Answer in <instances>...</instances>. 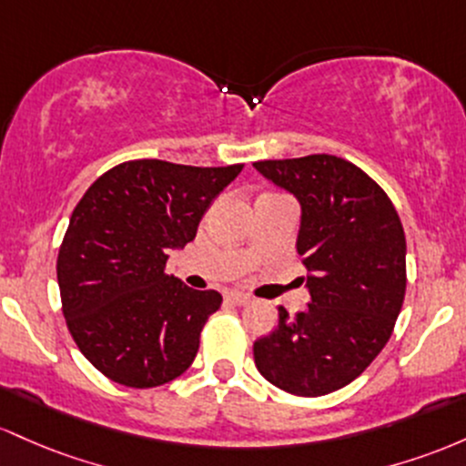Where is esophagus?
Returning <instances> with one entry per match:
<instances>
[{
  "mask_svg": "<svg viewBox=\"0 0 466 466\" xmlns=\"http://www.w3.org/2000/svg\"><path fill=\"white\" fill-rule=\"evenodd\" d=\"M227 299L231 301V303H235V306H247V303H250V297L248 295H244V292H228L227 295Z\"/></svg>",
  "mask_w": 466,
  "mask_h": 466,
  "instance_id": "34e87169",
  "label": "esophagus"
}]
</instances>
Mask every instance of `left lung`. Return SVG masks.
Here are the masks:
<instances>
[{"label":"left lung","mask_w":466,"mask_h":466,"mask_svg":"<svg viewBox=\"0 0 466 466\" xmlns=\"http://www.w3.org/2000/svg\"><path fill=\"white\" fill-rule=\"evenodd\" d=\"M301 205L297 253L310 303L255 341L259 374L295 396H323L365 372L390 341L407 289L405 231L388 193L330 154L259 160Z\"/></svg>","instance_id":"1"}]
</instances>
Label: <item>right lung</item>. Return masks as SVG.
<instances>
[{"instance_id":"right-lung-1","label":"right lung","mask_w":466,"mask_h":466,"mask_svg":"<svg viewBox=\"0 0 466 466\" xmlns=\"http://www.w3.org/2000/svg\"><path fill=\"white\" fill-rule=\"evenodd\" d=\"M242 167L129 160L78 200L56 258L61 308L83 357L114 383L158 388L196 359L222 295L189 289L165 266Z\"/></svg>"}]
</instances>
